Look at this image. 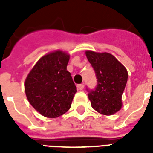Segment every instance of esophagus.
Returning a JSON list of instances; mask_svg holds the SVG:
<instances>
[{
  "instance_id": "esophagus-1",
  "label": "esophagus",
  "mask_w": 153,
  "mask_h": 153,
  "mask_svg": "<svg viewBox=\"0 0 153 153\" xmlns=\"http://www.w3.org/2000/svg\"><path fill=\"white\" fill-rule=\"evenodd\" d=\"M77 87H78V88L79 90H83V88H84V84L83 83H81V84H78L77 85Z\"/></svg>"
}]
</instances>
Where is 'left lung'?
<instances>
[{
  "mask_svg": "<svg viewBox=\"0 0 153 153\" xmlns=\"http://www.w3.org/2000/svg\"><path fill=\"white\" fill-rule=\"evenodd\" d=\"M85 54L97 79L95 89H88L91 106L100 114L113 115L122 107V94L128 80L127 70L111 54L93 51H86Z\"/></svg>",
  "mask_w": 153,
  "mask_h": 153,
  "instance_id": "8db88e82",
  "label": "left lung"
}]
</instances>
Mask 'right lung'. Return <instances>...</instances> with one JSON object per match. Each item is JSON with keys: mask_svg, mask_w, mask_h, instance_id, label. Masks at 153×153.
Masks as SVG:
<instances>
[{"mask_svg": "<svg viewBox=\"0 0 153 153\" xmlns=\"http://www.w3.org/2000/svg\"><path fill=\"white\" fill-rule=\"evenodd\" d=\"M70 55L58 50L41 57L25 79L28 102L47 118H56L69 111L77 88L67 70Z\"/></svg>", "mask_w": 153, "mask_h": 153, "instance_id": "1", "label": "right lung"}]
</instances>
